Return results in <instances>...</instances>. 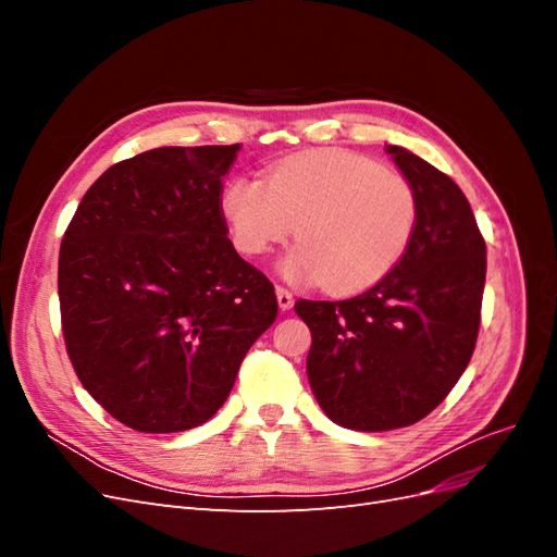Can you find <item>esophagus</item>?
<instances>
[{"instance_id":"obj_1","label":"esophagus","mask_w":557,"mask_h":557,"mask_svg":"<svg viewBox=\"0 0 557 557\" xmlns=\"http://www.w3.org/2000/svg\"><path fill=\"white\" fill-rule=\"evenodd\" d=\"M276 301H278V309L281 311H290L293 309V305H295V297H293V293L288 290V288H276Z\"/></svg>"}]
</instances>
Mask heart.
<instances>
[{"label":"heart","mask_w":557,"mask_h":557,"mask_svg":"<svg viewBox=\"0 0 557 557\" xmlns=\"http://www.w3.org/2000/svg\"><path fill=\"white\" fill-rule=\"evenodd\" d=\"M221 213L244 256L297 239L281 262L293 283H325L334 295L374 288L404 260L418 227L413 185L372 158L320 148L274 164L267 178L234 176Z\"/></svg>","instance_id":"obj_1"}]
</instances>
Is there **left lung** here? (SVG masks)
Returning <instances> with one entry per match:
<instances>
[{"mask_svg":"<svg viewBox=\"0 0 557 557\" xmlns=\"http://www.w3.org/2000/svg\"><path fill=\"white\" fill-rule=\"evenodd\" d=\"M385 150L418 195L407 256L358 297L295 305L320 409L358 432L407 428L440 407L474 352L485 285V242L458 183L407 148Z\"/></svg>","mask_w":557,"mask_h":557,"instance_id":"left-lung-1","label":"left lung"}]
</instances>
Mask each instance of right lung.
Masks as SVG:
<instances>
[{
	"label": "right lung",
	"instance_id": "1",
	"mask_svg": "<svg viewBox=\"0 0 557 557\" xmlns=\"http://www.w3.org/2000/svg\"><path fill=\"white\" fill-rule=\"evenodd\" d=\"M242 144L164 146L99 176L64 232L62 332L83 387L137 432L223 407L274 323V285L227 239L223 176Z\"/></svg>",
	"mask_w": 557,
	"mask_h": 557
}]
</instances>
